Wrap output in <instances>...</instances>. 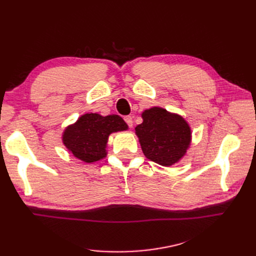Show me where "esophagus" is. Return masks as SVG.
<instances>
[{
    "instance_id": "esophagus-1",
    "label": "esophagus",
    "mask_w": 256,
    "mask_h": 256,
    "mask_svg": "<svg viewBox=\"0 0 256 256\" xmlns=\"http://www.w3.org/2000/svg\"><path fill=\"white\" fill-rule=\"evenodd\" d=\"M124 120H125V122H127V125H128L130 128L134 126V120H132V116H130V115L125 116V118H124Z\"/></svg>"
}]
</instances>
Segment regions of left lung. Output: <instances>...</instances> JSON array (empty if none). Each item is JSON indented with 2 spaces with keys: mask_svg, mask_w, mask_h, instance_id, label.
Instances as JSON below:
<instances>
[{
  "mask_svg": "<svg viewBox=\"0 0 256 256\" xmlns=\"http://www.w3.org/2000/svg\"><path fill=\"white\" fill-rule=\"evenodd\" d=\"M143 122L136 127L143 154L156 164H177L191 143V129L182 116L154 106L142 113Z\"/></svg>",
  "mask_w": 256,
  "mask_h": 256,
  "instance_id": "obj_1",
  "label": "left lung"
}]
</instances>
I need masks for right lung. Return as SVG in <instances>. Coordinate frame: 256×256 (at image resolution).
I'll return each mask as SVG.
<instances>
[{"instance_id":"add662e5","label":"right lung","mask_w":256,"mask_h":256,"mask_svg":"<svg viewBox=\"0 0 256 256\" xmlns=\"http://www.w3.org/2000/svg\"><path fill=\"white\" fill-rule=\"evenodd\" d=\"M127 129V124L118 115L86 113L65 129L63 143L76 158L92 164L106 156L108 138L112 132Z\"/></svg>"}]
</instances>
